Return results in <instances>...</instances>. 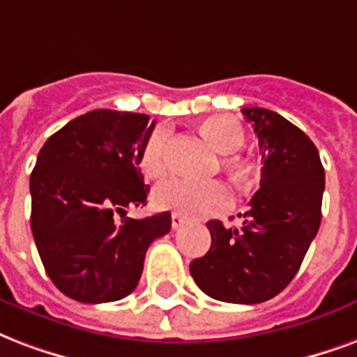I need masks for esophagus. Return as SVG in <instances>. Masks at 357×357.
Listing matches in <instances>:
<instances>
[{
  "label": "esophagus",
  "mask_w": 357,
  "mask_h": 357,
  "mask_svg": "<svg viewBox=\"0 0 357 357\" xmlns=\"http://www.w3.org/2000/svg\"><path fill=\"white\" fill-rule=\"evenodd\" d=\"M183 222H185V219L181 217V215L172 213V228H174V230H178L179 227H183Z\"/></svg>",
  "instance_id": "34e87169"
}]
</instances>
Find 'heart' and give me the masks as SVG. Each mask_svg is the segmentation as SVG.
Returning <instances> with one entry per match:
<instances>
[{"label": "heart", "instance_id": "1", "mask_svg": "<svg viewBox=\"0 0 357 357\" xmlns=\"http://www.w3.org/2000/svg\"><path fill=\"white\" fill-rule=\"evenodd\" d=\"M202 132L217 151L228 155L236 153L245 142L241 125L228 116H213L202 123ZM138 167L149 179L162 178L168 170V132L167 129H155L144 144ZM227 168L236 176L247 172L245 162L228 159ZM153 204L160 209H170L185 217H213L232 208V195L221 181H195L187 178H172L157 185L153 190Z\"/></svg>", "mask_w": 357, "mask_h": 357}]
</instances>
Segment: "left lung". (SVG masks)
Listing matches in <instances>:
<instances>
[{"label":"left lung","instance_id":"1","mask_svg":"<svg viewBox=\"0 0 357 357\" xmlns=\"http://www.w3.org/2000/svg\"><path fill=\"white\" fill-rule=\"evenodd\" d=\"M241 112L260 146V189L241 227L208 221L211 247L190 262V275L209 298L252 305L275 298L298 273L320 227L326 176L303 130L266 108Z\"/></svg>","mask_w":357,"mask_h":357}]
</instances>
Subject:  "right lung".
Here are the masks:
<instances>
[{
  "instance_id": "add662e5",
  "label": "right lung",
  "mask_w": 357,
  "mask_h": 357,
  "mask_svg": "<svg viewBox=\"0 0 357 357\" xmlns=\"http://www.w3.org/2000/svg\"><path fill=\"white\" fill-rule=\"evenodd\" d=\"M149 116L93 110L48 138L29 178L31 232L52 282L82 303L129 296L151 241L170 232L168 211L121 219L149 187L138 167L153 132Z\"/></svg>"
}]
</instances>
